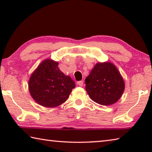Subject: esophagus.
<instances>
[{"mask_svg": "<svg viewBox=\"0 0 152 152\" xmlns=\"http://www.w3.org/2000/svg\"><path fill=\"white\" fill-rule=\"evenodd\" d=\"M83 84H84V82L82 81V80L77 82V85H78V86H83Z\"/></svg>", "mask_w": 152, "mask_h": 152, "instance_id": "1", "label": "esophagus"}]
</instances>
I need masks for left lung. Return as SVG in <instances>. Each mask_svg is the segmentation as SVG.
I'll return each instance as SVG.
<instances>
[{"instance_id":"8db88e82","label":"left lung","mask_w":152,"mask_h":152,"mask_svg":"<svg viewBox=\"0 0 152 152\" xmlns=\"http://www.w3.org/2000/svg\"><path fill=\"white\" fill-rule=\"evenodd\" d=\"M86 91L92 101L107 106L118 101L125 89L124 80L114 64L97 63L85 79Z\"/></svg>"}]
</instances>
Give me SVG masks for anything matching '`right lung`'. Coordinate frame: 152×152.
<instances>
[{
  "label": "right lung",
  "mask_w": 152,
  "mask_h": 152,
  "mask_svg": "<svg viewBox=\"0 0 152 152\" xmlns=\"http://www.w3.org/2000/svg\"><path fill=\"white\" fill-rule=\"evenodd\" d=\"M75 83L58 68V63L47 59L33 72L29 80V90L33 99L42 106L53 108L64 103Z\"/></svg>",
  "instance_id": "right-lung-1"
}]
</instances>
